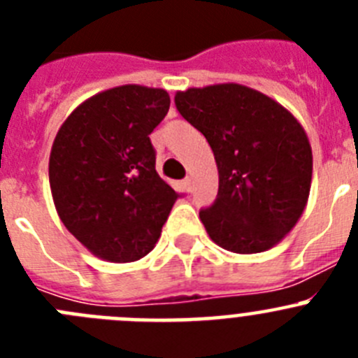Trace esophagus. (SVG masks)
<instances>
[{
  "label": "esophagus",
  "instance_id": "34e87169",
  "mask_svg": "<svg viewBox=\"0 0 358 358\" xmlns=\"http://www.w3.org/2000/svg\"><path fill=\"white\" fill-rule=\"evenodd\" d=\"M182 185H185V188L188 189V192H192V188H194V181H192V177H185Z\"/></svg>",
  "mask_w": 358,
  "mask_h": 358
}]
</instances>
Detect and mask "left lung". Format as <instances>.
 <instances>
[{"label":"left lung","mask_w":358,"mask_h":358,"mask_svg":"<svg viewBox=\"0 0 358 358\" xmlns=\"http://www.w3.org/2000/svg\"><path fill=\"white\" fill-rule=\"evenodd\" d=\"M176 107L204 134L217 161V199L199 213L210 238L238 255L274 248L310 194L312 148L299 122L240 84L179 91Z\"/></svg>","instance_id":"obj_1"}]
</instances>
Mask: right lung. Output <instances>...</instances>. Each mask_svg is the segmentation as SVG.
Returning a JSON list of instances; mask_svg holds the SVG:
<instances>
[{"instance_id": "add662e5", "label": "right lung", "mask_w": 358, "mask_h": 358, "mask_svg": "<svg viewBox=\"0 0 358 358\" xmlns=\"http://www.w3.org/2000/svg\"><path fill=\"white\" fill-rule=\"evenodd\" d=\"M169 107L164 90L120 85L80 103L57 132L50 154L57 213L102 260L148 255L181 197L156 172L148 138Z\"/></svg>"}]
</instances>
